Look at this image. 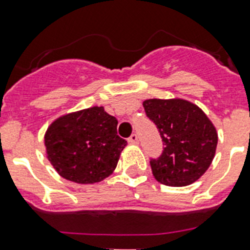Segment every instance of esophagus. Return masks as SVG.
<instances>
[{"instance_id": "34e87169", "label": "esophagus", "mask_w": 250, "mask_h": 250, "mask_svg": "<svg viewBox=\"0 0 250 250\" xmlns=\"http://www.w3.org/2000/svg\"><path fill=\"white\" fill-rule=\"evenodd\" d=\"M128 144H131V145H137V144H139V136L136 135V133H133V135L129 136Z\"/></svg>"}]
</instances>
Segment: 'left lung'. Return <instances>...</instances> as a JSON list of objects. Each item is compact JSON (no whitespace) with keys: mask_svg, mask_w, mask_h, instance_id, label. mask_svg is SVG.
Here are the masks:
<instances>
[{"mask_svg":"<svg viewBox=\"0 0 250 250\" xmlns=\"http://www.w3.org/2000/svg\"><path fill=\"white\" fill-rule=\"evenodd\" d=\"M143 105L164 145L160 157L150 159L155 180L174 188L199 180L209 168L218 141L209 118L200 107L181 99H150Z\"/></svg>","mask_w":250,"mask_h":250,"instance_id":"8db88e82","label":"left lung"}]
</instances>
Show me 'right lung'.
<instances>
[{
	"label": "right lung",
	"mask_w": 250,
	"mask_h": 250,
	"mask_svg": "<svg viewBox=\"0 0 250 250\" xmlns=\"http://www.w3.org/2000/svg\"><path fill=\"white\" fill-rule=\"evenodd\" d=\"M118 121L103 106L60 117L48 127L44 146L50 163L62 177L95 184L110 176L127 145L117 135Z\"/></svg>",
	"instance_id": "add662e5"
}]
</instances>
